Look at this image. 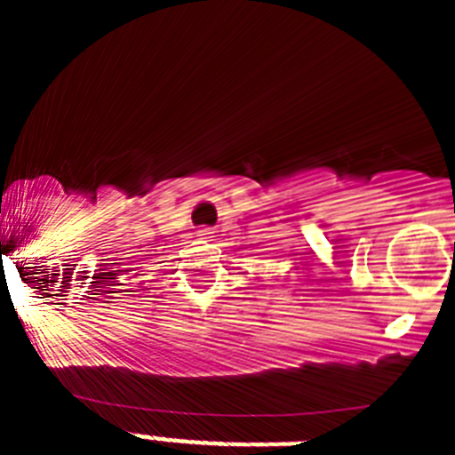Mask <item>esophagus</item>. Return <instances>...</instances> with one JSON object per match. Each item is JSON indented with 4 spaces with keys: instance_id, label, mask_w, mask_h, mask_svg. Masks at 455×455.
Segmentation results:
<instances>
[{
    "instance_id": "1",
    "label": "esophagus",
    "mask_w": 455,
    "mask_h": 455,
    "mask_svg": "<svg viewBox=\"0 0 455 455\" xmlns=\"http://www.w3.org/2000/svg\"><path fill=\"white\" fill-rule=\"evenodd\" d=\"M212 235H214V232H212V228H200L198 230L200 239H212Z\"/></svg>"
}]
</instances>
